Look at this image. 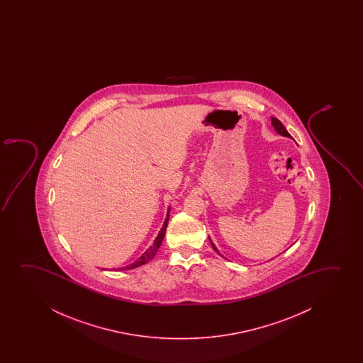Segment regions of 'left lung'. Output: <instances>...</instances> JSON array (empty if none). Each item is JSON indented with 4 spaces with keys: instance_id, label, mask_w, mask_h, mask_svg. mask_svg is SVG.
I'll return each mask as SVG.
<instances>
[{
    "instance_id": "8db88e82",
    "label": "left lung",
    "mask_w": 363,
    "mask_h": 363,
    "mask_svg": "<svg viewBox=\"0 0 363 363\" xmlns=\"http://www.w3.org/2000/svg\"><path fill=\"white\" fill-rule=\"evenodd\" d=\"M272 125H273L274 130L278 133L279 135H281V136H285V138H290V139H293L291 138V135L289 134L288 130L285 129V126H284L280 121H279L278 119H275V118H272ZM209 242H211V244H212V247H213L214 250L217 252V253L222 257V258H224L223 255L220 254V252H219L218 249L216 248V245H214L213 242H212V239L209 238ZM227 259V258H224Z\"/></svg>"
}]
</instances>
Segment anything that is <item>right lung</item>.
Wrapping results in <instances>:
<instances>
[{"instance_id": "1", "label": "right lung", "mask_w": 363, "mask_h": 363, "mask_svg": "<svg viewBox=\"0 0 363 363\" xmlns=\"http://www.w3.org/2000/svg\"><path fill=\"white\" fill-rule=\"evenodd\" d=\"M169 209L171 208L169 207L167 214H166V218H164V225H162V228H161L159 234H157V237L155 238L154 244H152L149 249H146V252H145L138 260H135L134 263L129 264L128 267L118 269V270H129V269L138 268V267H141V265H144V264L149 263L150 260L154 259L155 255L157 253V250H159L160 247H161V243H162V240H164V238L166 228H167V224H169Z\"/></svg>"}]
</instances>
